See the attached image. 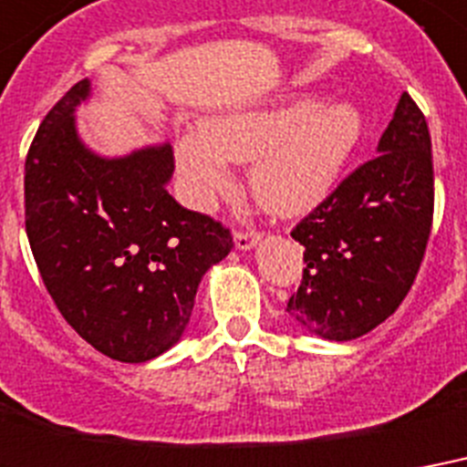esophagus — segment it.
<instances>
[{"mask_svg":"<svg viewBox=\"0 0 467 467\" xmlns=\"http://www.w3.org/2000/svg\"><path fill=\"white\" fill-rule=\"evenodd\" d=\"M234 241H236L238 251H251L253 245L260 241V231H255V229L236 231V234H234Z\"/></svg>","mask_w":467,"mask_h":467,"instance_id":"obj_1","label":"esophagus"}]
</instances>
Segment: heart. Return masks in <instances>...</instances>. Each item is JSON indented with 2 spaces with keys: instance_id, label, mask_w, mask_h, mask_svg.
I'll list each match as a JSON object with an SVG mask.
<instances>
[{
  "instance_id": "heart-1",
  "label": "heart",
  "mask_w": 467,
  "mask_h": 467,
  "mask_svg": "<svg viewBox=\"0 0 467 467\" xmlns=\"http://www.w3.org/2000/svg\"><path fill=\"white\" fill-rule=\"evenodd\" d=\"M363 136L350 102L295 97L265 109L207 119L202 133L177 143V170L194 202L229 192L231 162H253L251 190L260 207L280 216L305 214L324 202Z\"/></svg>"
}]
</instances>
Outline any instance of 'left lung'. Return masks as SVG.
Returning a JSON list of instances; mask_svg holds the SVG:
<instances>
[{
    "instance_id": "obj_1",
    "label": "left lung",
    "mask_w": 467,
    "mask_h": 467,
    "mask_svg": "<svg viewBox=\"0 0 467 467\" xmlns=\"http://www.w3.org/2000/svg\"><path fill=\"white\" fill-rule=\"evenodd\" d=\"M431 219V136L404 92L378 155L292 229L305 245L302 283L287 302L292 319L328 341L372 331L411 290Z\"/></svg>"
}]
</instances>
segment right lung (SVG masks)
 Returning <instances> with one entry per match:
<instances>
[{
    "label": "right lung",
    "instance_id": "add662e5",
    "mask_svg": "<svg viewBox=\"0 0 467 467\" xmlns=\"http://www.w3.org/2000/svg\"><path fill=\"white\" fill-rule=\"evenodd\" d=\"M79 79L46 114L26 155V236L65 321L99 353L146 363L175 346L194 295L234 238L172 200L170 143L102 158L79 140Z\"/></svg>",
    "mask_w": 467,
    "mask_h": 467
}]
</instances>
